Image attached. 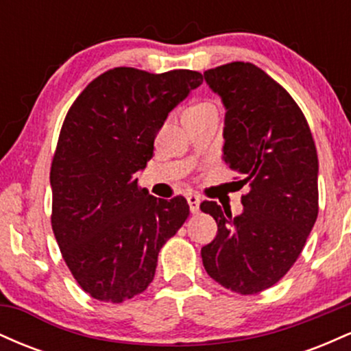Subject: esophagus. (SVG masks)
<instances>
[{
	"label": "esophagus",
	"mask_w": 351,
	"mask_h": 351,
	"mask_svg": "<svg viewBox=\"0 0 351 351\" xmlns=\"http://www.w3.org/2000/svg\"><path fill=\"white\" fill-rule=\"evenodd\" d=\"M199 196L196 195H188V204H189V211L193 213V215H196V213L199 211Z\"/></svg>",
	"instance_id": "1"
}]
</instances>
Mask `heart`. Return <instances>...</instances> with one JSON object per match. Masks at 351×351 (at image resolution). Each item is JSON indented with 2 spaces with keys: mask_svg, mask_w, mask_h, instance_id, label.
Returning <instances> with one entry per match:
<instances>
[{
  "mask_svg": "<svg viewBox=\"0 0 351 351\" xmlns=\"http://www.w3.org/2000/svg\"><path fill=\"white\" fill-rule=\"evenodd\" d=\"M208 114H217L215 104L208 102V100H199V102L193 104L186 110V115H208Z\"/></svg>",
  "mask_w": 351,
  "mask_h": 351,
  "instance_id": "obj_1",
  "label": "heart"
}]
</instances>
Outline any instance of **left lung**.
<instances>
[{"label": "left lung", "mask_w": 351, "mask_h": 351, "mask_svg": "<svg viewBox=\"0 0 351 351\" xmlns=\"http://www.w3.org/2000/svg\"><path fill=\"white\" fill-rule=\"evenodd\" d=\"M226 115L223 160L249 188L232 216L203 201L217 234L201 249L208 276L251 295L272 287L292 267L318 215V158L307 120L289 92L251 62L204 72Z\"/></svg>", "instance_id": "obj_1"}]
</instances>
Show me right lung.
<instances>
[{"mask_svg": "<svg viewBox=\"0 0 351 351\" xmlns=\"http://www.w3.org/2000/svg\"><path fill=\"white\" fill-rule=\"evenodd\" d=\"M201 82L196 71L115 67L67 112L51 167V223L67 267L94 299L120 304L142 293L160 249L186 221L183 196L155 198L135 175L168 114Z\"/></svg>", "mask_w": 351, "mask_h": 351, "instance_id": "1", "label": "right lung"}]
</instances>
